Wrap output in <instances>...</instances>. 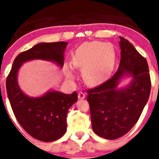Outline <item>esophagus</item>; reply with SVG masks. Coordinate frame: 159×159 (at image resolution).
Returning <instances> with one entry per match:
<instances>
[{
	"label": "esophagus",
	"mask_w": 159,
	"mask_h": 159,
	"mask_svg": "<svg viewBox=\"0 0 159 159\" xmlns=\"http://www.w3.org/2000/svg\"><path fill=\"white\" fill-rule=\"evenodd\" d=\"M85 96H86V95H85V94L84 93V92H80L78 93V98H79V99H84V98H85Z\"/></svg>",
	"instance_id": "1"
}]
</instances>
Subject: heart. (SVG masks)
<instances>
[{"instance_id":"heart-1","label":"heart","mask_w":159,"mask_h":159,"mask_svg":"<svg viewBox=\"0 0 159 159\" xmlns=\"http://www.w3.org/2000/svg\"><path fill=\"white\" fill-rule=\"evenodd\" d=\"M116 62L115 48L103 42L84 43L72 57L73 66L82 68L84 80L91 86H96L107 80L113 72ZM67 76H73L69 69Z\"/></svg>"}]
</instances>
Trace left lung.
I'll list each match as a JSON object with an SVG mask.
<instances>
[{"mask_svg": "<svg viewBox=\"0 0 159 159\" xmlns=\"http://www.w3.org/2000/svg\"><path fill=\"white\" fill-rule=\"evenodd\" d=\"M121 60L117 72L96 88L87 91L92 129L97 135L116 139L126 134L139 119L151 93L147 60L120 36ZM125 75L132 76L128 86L117 88Z\"/></svg>", "mask_w": 159, "mask_h": 159, "instance_id": "1", "label": "left lung"}]
</instances>
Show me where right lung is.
Instances as JSON below:
<instances>
[{"mask_svg":"<svg viewBox=\"0 0 159 159\" xmlns=\"http://www.w3.org/2000/svg\"><path fill=\"white\" fill-rule=\"evenodd\" d=\"M67 43H40L20 53L14 60L6 80V90L14 116L24 130L36 139L52 142L67 130V114L77 102V93L64 94L51 91L38 98L29 97L17 83V72L22 64L32 60L53 61L64 66V52Z\"/></svg>","mask_w":159,"mask_h":159,"instance_id":"right-lung-1","label":"right lung"}]
</instances>
